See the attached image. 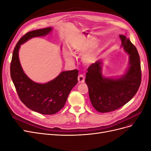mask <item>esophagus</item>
Masks as SVG:
<instances>
[{
  "mask_svg": "<svg viewBox=\"0 0 151 151\" xmlns=\"http://www.w3.org/2000/svg\"><path fill=\"white\" fill-rule=\"evenodd\" d=\"M85 81V77L83 74H80L78 76V82L79 83H83Z\"/></svg>",
  "mask_w": 151,
  "mask_h": 151,
  "instance_id": "obj_1",
  "label": "esophagus"
}]
</instances>
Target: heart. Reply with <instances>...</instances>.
<instances>
[{"instance_id": "1", "label": "heart", "mask_w": 151, "mask_h": 151, "mask_svg": "<svg viewBox=\"0 0 151 151\" xmlns=\"http://www.w3.org/2000/svg\"><path fill=\"white\" fill-rule=\"evenodd\" d=\"M96 42L93 39H87L74 48V53L77 55H83L87 52H88L90 49L92 48L94 46ZM64 57L66 61L68 62H72L73 60H74L73 55L70 52H65ZM94 58L95 53L94 52H91L87 53L84 57V62L86 63H90L94 61Z\"/></svg>"}]
</instances>
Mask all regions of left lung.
<instances>
[{
	"label": "left lung",
	"instance_id": "1",
	"mask_svg": "<svg viewBox=\"0 0 151 151\" xmlns=\"http://www.w3.org/2000/svg\"><path fill=\"white\" fill-rule=\"evenodd\" d=\"M122 46L130 55V67L121 78H104L101 62L92 63L86 74V83L93 107L99 112L106 113L119 109L137 92L141 83L140 57L136 47L124 35H119Z\"/></svg>",
	"mask_w": 151,
	"mask_h": 151
}]
</instances>
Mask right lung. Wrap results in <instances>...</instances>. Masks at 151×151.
Instances as JSON below:
<instances>
[{"mask_svg":"<svg viewBox=\"0 0 151 151\" xmlns=\"http://www.w3.org/2000/svg\"><path fill=\"white\" fill-rule=\"evenodd\" d=\"M52 28L26 33L20 38L13 51L11 77L21 101L31 110L43 115H53L64 106L72 89L78 83V70L64 71L46 84H38L29 79L22 70L18 56L20 45L29 39L47 35Z\"/></svg>","mask_w":151,"mask_h":151,"instance_id":"right-lung-1","label":"right lung"}]
</instances>
